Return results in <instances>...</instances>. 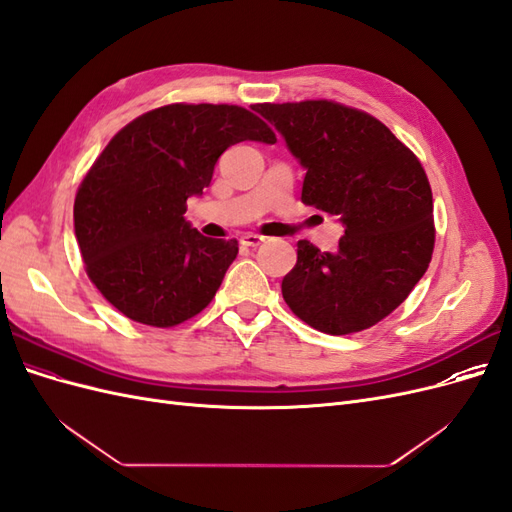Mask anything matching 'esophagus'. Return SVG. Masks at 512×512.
<instances>
[{"instance_id": "obj_1", "label": "esophagus", "mask_w": 512, "mask_h": 512, "mask_svg": "<svg viewBox=\"0 0 512 512\" xmlns=\"http://www.w3.org/2000/svg\"><path fill=\"white\" fill-rule=\"evenodd\" d=\"M241 243H243L245 247H258L260 243H265V237L254 235V232H247V235L241 237Z\"/></svg>"}]
</instances>
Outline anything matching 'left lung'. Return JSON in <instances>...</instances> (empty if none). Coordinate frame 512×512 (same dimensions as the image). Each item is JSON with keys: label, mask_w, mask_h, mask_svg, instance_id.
I'll list each match as a JSON object with an SVG mask.
<instances>
[{"label": "left lung", "mask_w": 512, "mask_h": 512, "mask_svg": "<svg viewBox=\"0 0 512 512\" xmlns=\"http://www.w3.org/2000/svg\"><path fill=\"white\" fill-rule=\"evenodd\" d=\"M307 168L301 200L339 215L335 254L297 243V265L282 280L292 314L329 335L374 327L408 299L425 275L436 226L423 164L359 108L333 100L254 104Z\"/></svg>", "instance_id": "left-lung-1"}]
</instances>
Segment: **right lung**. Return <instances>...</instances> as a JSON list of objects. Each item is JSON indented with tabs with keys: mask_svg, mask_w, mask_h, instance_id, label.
<instances>
[{
	"mask_svg": "<svg viewBox=\"0 0 512 512\" xmlns=\"http://www.w3.org/2000/svg\"><path fill=\"white\" fill-rule=\"evenodd\" d=\"M275 132L237 104L175 102L123 126L83 177L74 235L89 280L123 316L168 329L211 303L237 239H209L185 222L222 153Z\"/></svg>",
	"mask_w": 512,
	"mask_h": 512,
	"instance_id": "add662e5",
	"label": "right lung"
}]
</instances>
